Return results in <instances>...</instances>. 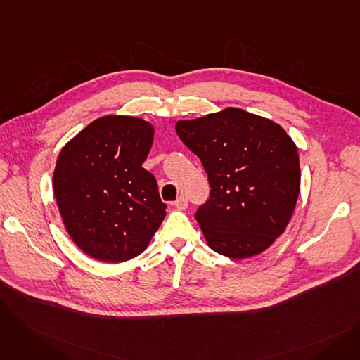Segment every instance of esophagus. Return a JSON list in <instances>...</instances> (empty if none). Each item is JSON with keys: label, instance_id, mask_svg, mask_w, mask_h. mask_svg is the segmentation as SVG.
Returning a JSON list of instances; mask_svg holds the SVG:
<instances>
[{"label": "esophagus", "instance_id": "34e87169", "mask_svg": "<svg viewBox=\"0 0 360 360\" xmlns=\"http://www.w3.org/2000/svg\"><path fill=\"white\" fill-rule=\"evenodd\" d=\"M174 205L176 207L178 210H185L186 207H188V200H186V197H184V195H181L175 202H174Z\"/></svg>", "mask_w": 360, "mask_h": 360}]
</instances>
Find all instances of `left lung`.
Returning <instances> with one entry per match:
<instances>
[{"label":"left lung","mask_w":360,"mask_h":360,"mask_svg":"<svg viewBox=\"0 0 360 360\" xmlns=\"http://www.w3.org/2000/svg\"><path fill=\"white\" fill-rule=\"evenodd\" d=\"M176 132L209 176L210 197L195 213L209 247L233 259L266 251L285 232L299 195L293 140L238 108L179 121Z\"/></svg>","instance_id":"1"}]
</instances>
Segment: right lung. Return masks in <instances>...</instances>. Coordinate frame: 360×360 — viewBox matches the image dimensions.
Returning a JSON list of instances; mask_svg holds the SVG:
<instances>
[{
    "mask_svg": "<svg viewBox=\"0 0 360 360\" xmlns=\"http://www.w3.org/2000/svg\"><path fill=\"white\" fill-rule=\"evenodd\" d=\"M153 132L140 118L108 115L61 150L53 193L67 232L87 255L128 261L147 248L163 221L166 204L143 167Z\"/></svg>",
    "mask_w": 360,
    "mask_h": 360,
    "instance_id": "add662e5",
    "label": "right lung"
}]
</instances>
